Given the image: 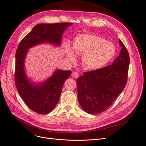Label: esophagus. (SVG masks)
<instances>
[{
    "label": "esophagus",
    "mask_w": 146,
    "mask_h": 146,
    "mask_svg": "<svg viewBox=\"0 0 146 146\" xmlns=\"http://www.w3.org/2000/svg\"><path fill=\"white\" fill-rule=\"evenodd\" d=\"M71 75H72V77H74V78H77L78 77V76H79L77 72H72Z\"/></svg>",
    "instance_id": "34e87169"
}]
</instances>
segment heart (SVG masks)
I'll return each instance as SVG.
<instances>
[{
	"instance_id": "1",
	"label": "heart",
	"mask_w": 146,
	"mask_h": 146,
	"mask_svg": "<svg viewBox=\"0 0 146 146\" xmlns=\"http://www.w3.org/2000/svg\"><path fill=\"white\" fill-rule=\"evenodd\" d=\"M66 59L71 63L82 54L81 63L88 70H97L111 60L116 53V46L111 42L96 35L79 34L74 39L72 46L65 42L63 46Z\"/></svg>"
}]
</instances>
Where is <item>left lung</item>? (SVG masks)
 I'll return each instance as SVG.
<instances>
[{
    "mask_svg": "<svg viewBox=\"0 0 146 146\" xmlns=\"http://www.w3.org/2000/svg\"><path fill=\"white\" fill-rule=\"evenodd\" d=\"M119 44L121 51L111 65L84 72L77 80L78 101L87 113L96 114L107 110L125 87L129 56L120 39Z\"/></svg>",
    "mask_w": 146,
    "mask_h": 146,
    "instance_id": "1",
    "label": "left lung"
}]
</instances>
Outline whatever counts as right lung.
Wrapping results in <instances>:
<instances>
[{"label":"right lung","mask_w":146,"mask_h":146,"mask_svg":"<svg viewBox=\"0 0 146 146\" xmlns=\"http://www.w3.org/2000/svg\"><path fill=\"white\" fill-rule=\"evenodd\" d=\"M72 23L38 24L20 42L15 53V83L20 97L28 107L40 114H48L58 101L65 81L71 71L56 69L51 76L40 82L29 78L25 70V60L29 50L43 44L60 46L63 34Z\"/></svg>","instance_id":"add662e5"}]
</instances>
